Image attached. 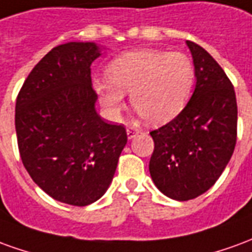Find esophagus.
Listing matches in <instances>:
<instances>
[{"mask_svg":"<svg viewBox=\"0 0 252 252\" xmlns=\"http://www.w3.org/2000/svg\"><path fill=\"white\" fill-rule=\"evenodd\" d=\"M137 134H138V129H134V127H129L127 129V137H129V140L134 138Z\"/></svg>","mask_w":252,"mask_h":252,"instance_id":"1","label":"esophagus"}]
</instances>
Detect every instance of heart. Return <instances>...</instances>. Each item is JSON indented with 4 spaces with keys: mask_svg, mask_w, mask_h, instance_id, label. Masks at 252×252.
Here are the masks:
<instances>
[{
    "mask_svg": "<svg viewBox=\"0 0 252 252\" xmlns=\"http://www.w3.org/2000/svg\"><path fill=\"white\" fill-rule=\"evenodd\" d=\"M107 77L94 78L99 101L111 117L125 108V94L148 122L158 123L178 115L195 83V66L180 51L145 49L123 54L107 66Z\"/></svg>",
    "mask_w": 252,
    "mask_h": 252,
    "instance_id": "obj_1",
    "label": "heart"
}]
</instances>
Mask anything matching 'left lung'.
Returning <instances> with one entry per match:
<instances>
[{
  "mask_svg": "<svg viewBox=\"0 0 252 252\" xmlns=\"http://www.w3.org/2000/svg\"><path fill=\"white\" fill-rule=\"evenodd\" d=\"M197 84L186 107L152 130L149 171L155 185L176 201L197 198L215 185L237 138V104L231 80L199 44L187 40Z\"/></svg>",
  "mask_w": 252,
  "mask_h": 252,
  "instance_id": "1",
  "label": "left lung"
}]
</instances>
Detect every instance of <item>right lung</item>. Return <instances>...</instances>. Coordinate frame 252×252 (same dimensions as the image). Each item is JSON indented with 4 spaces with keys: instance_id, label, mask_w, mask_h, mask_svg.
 Masks as SVG:
<instances>
[{
    "instance_id": "1",
    "label": "right lung",
    "mask_w": 252,
    "mask_h": 252,
    "mask_svg": "<svg viewBox=\"0 0 252 252\" xmlns=\"http://www.w3.org/2000/svg\"><path fill=\"white\" fill-rule=\"evenodd\" d=\"M99 55L89 42L57 46L35 65L16 99L21 161L44 192L73 206L106 192L127 142L123 125L104 122L94 110L91 63Z\"/></svg>"
}]
</instances>
